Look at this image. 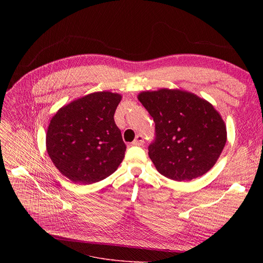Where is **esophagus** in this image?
<instances>
[{
	"mask_svg": "<svg viewBox=\"0 0 263 263\" xmlns=\"http://www.w3.org/2000/svg\"><path fill=\"white\" fill-rule=\"evenodd\" d=\"M144 143H145L144 136H143L142 134H139V135H136L135 140L132 142V145H133V146H143Z\"/></svg>",
	"mask_w": 263,
	"mask_h": 263,
	"instance_id": "esophagus-1",
	"label": "esophagus"
}]
</instances>
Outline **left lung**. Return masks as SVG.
Here are the masks:
<instances>
[{
    "mask_svg": "<svg viewBox=\"0 0 263 263\" xmlns=\"http://www.w3.org/2000/svg\"><path fill=\"white\" fill-rule=\"evenodd\" d=\"M139 100L156 123L148 155L157 171L189 181L210 171L225 147V122L211 103L180 89L143 91Z\"/></svg>",
    "mask_w": 263,
    "mask_h": 263,
    "instance_id": "obj_1",
    "label": "left lung"
}]
</instances>
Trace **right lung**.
I'll return each instance as SVG.
<instances>
[{
	"mask_svg": "<svg viewBox=\"0 0 263 263\" xmlns=\"http://www.w3.org/2000/svg\"><path fill=\"white\" fill-rule=\"evenodd\" d=\"M119 93L92 92L58 110L49 124L47 151L57 168L74 183L91 184L112 175L126 145L114 120Z\"/></svg>",
	"mask_w": 263,
	"mask_h": 263,
	"instance_id": "obj_1",
	"label": "right lung"
}]
</instances>
